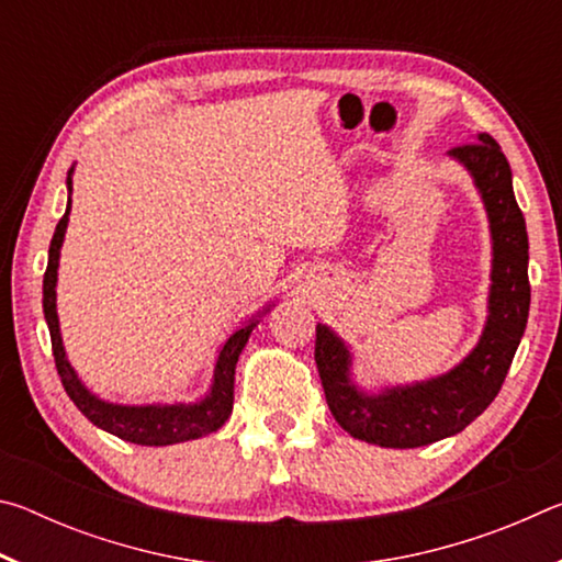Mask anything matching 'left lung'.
Masks as SVG:
<instances>
[{
	"label": "left lung",
	"instance_id": "1",
	"mask_svg": "<svg viewBox=\"0 0 562 562\" xmlns=\"http://www.w3.org/2000/svg\"><path fill=\"white\" fill-rule=\"evenodd\" d=\"M473 176L493 237L488 319L479 345L449 374L364 394L351 382V355L327 325H317L315 361L331 416L359 441L416 449L463 431L501 392L530 310L526 217L513 195L506 156L488 133L449 150Z\"/></svg>",
	"mask_w": 562,
	"mask_h": 562
}]
</instances>
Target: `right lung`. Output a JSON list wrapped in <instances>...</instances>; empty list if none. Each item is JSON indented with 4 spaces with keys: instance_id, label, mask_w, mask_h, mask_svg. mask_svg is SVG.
<instances>
[{
    "instance_id": "obj_1",
    "label": "right lung",
    "mask_w": 562,
    "mask_h": 562,
    "mask_svg": "<svg viewBox=\"0 0 562 562\" xmlns=\"http://www.w3.org/2000/svg\"><path fill=\"white\" fill-rule=\"evenodd\" d=\"M71 173L66 178L69 186V205L66 213L56 225L52 245H49V265L44 272V317L49 325L52 335V351L56 361V372L61 376V384L69 394L76 408L89 418L93 426L119 436L123 441L138 443V446H170L180 441L201 439L221 429L233 412V389H235V364L240 357L243 347L247 345L252 327L258 322L250 319L245 327L235 329L231 337L225 339L221 347V355L215 361L213 372V386L205 398L198 404H148V406H123V404H109L103 398L93 396L87 386L79 382V376L66 359V351L61 345L59 331V317H56V270H59V252L66 233V223H69L71 213Z\"/></svg>"
}]
</instances>
